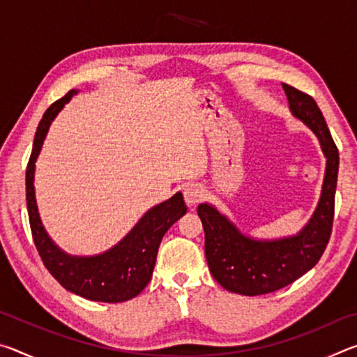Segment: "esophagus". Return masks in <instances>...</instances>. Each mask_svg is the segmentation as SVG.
Here are the masks:
<instances>
[{"mask_svg": "<svg viewBox=\"0 0 357 357\" xmlns=\"http://www.w3.org/2000/svg\"><path fill=\"white\" fill-rule=\"evenodd\" d=\"M203 198H204V189L202 184L193 183V184H189L185 187L184 200L187 204H189V206H195V204L200 203Z\"/></svg>", "mask_w": 357, "mask_h": 357, "instance_id": "1", "label": "esophagus"}]
</instances>
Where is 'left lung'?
<instances>
[{
  "label": "left lung",
  "instance_id": "1",
  "mask_svg": "<svg viewBox=\"0 0 357 357\" xmlns=\"http://www.w3.org/2000/svg\"><path fill=\"white\" fill-rule=\"evenodd\" d=\"M293 116L318 137L326 157V173L318 206L296 236L258 241L245 236L214 206H198L204 228V253L211 274L231 293L259 296L277 291L310 271L329 243L334 222L338 149L312 96L282 84Z\"/></svg>",
  "mask_w": 357,
  "mask_h": 357
}]
</instances>
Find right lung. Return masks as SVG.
<instances>
[{"label": "right lung", "mask_w": 357, "mask_h": 357, "mask_svg": "<svg viewBox=\"0 0 357 357\" xmlns=\"http://www.w3.org/2000/svg\"><path fill=\"white\" fill-rule=\"evenodd\" d=\"M74 89L47 108L34 137L26 167V206L29 227L39 255L55 279L68 291L98 302H124L143 291L153 275L160 241L179 217L187 211L183 193L178 192L164 203L151 208L119 244L100 255L72 257L48 238L34 197V164L42 143L59 110L68 104Z\"/></svg>", "instance_id": "obj_1"}]
</instances>
